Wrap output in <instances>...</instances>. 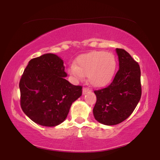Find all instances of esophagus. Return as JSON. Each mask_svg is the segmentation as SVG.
<instances>
[{"instance_id":"34e87169","label":"esophagus","mask_w":160,"mask_h":160,"mask_svg":"<svg viewBox=\"0 0 160 160\" xmlns=\"http://www.w3.org/2000/svg\"><path fill=\"white\" fill-rule=\"evenodd\" d=\"M91 89H89V88H86V87H83V89H82V94L85 95L86 93L88 92H90Z\"/></svg>"}]
</instances>
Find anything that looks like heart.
Returning <instances> with one entry per match:
<instances>
[{
  "label": "heart",
  "mask_w": 160,
  "mask_h": 160,
  "mask_svg": "<svg viewBox=\"0 0 160 160\" xmlns=\"http://www.w3.org/2000/svg\"><path fill=\"white\" fill-rule=\"evenodd\" d=\"M117 61L111 52H91L79 56L76 65H70L68 71L74 79L82 80L87 75L88 81L95 87L105 86L113 78Z\"/></svg>",
  "instance_id": "b5f03b06"
}]
</instances>
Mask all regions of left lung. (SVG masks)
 Segmentation results:
<instances>
[{"instance_id":"8db88e82","label":"left lung","mask_w":160,"mask_h":160,"mask_svg":"<svg viewBox=\"0 0 160 160\" xmlns=\"http://www.w3.org/2000/svg\"><path fill=\"white\" fill-rule=\"evenodd\" d=\"M120 68L113 81L104 89L95 90L97 101L93 108L95 119L113 126L128 118L141 96V69L138 63L125 49H116Z\"/></svg>"}]
</instances>
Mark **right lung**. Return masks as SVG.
I'll use <instances>...</instances> for the list:
<instances>
[{
	"label": "right lung",
	"instance_id": "add662e5",
	"mask_svg": "<svg viewBox=\"0 0 160 160\" xmlns=\"http://www.w3.org/2000/svg\"><path fill=\"white\" fill-rule=\"evenodd\" d=\"M64 62L47 53L32 58L20 79V104L32 121L56 126L67 117L71 104L82 95V86L65 80Z\"/></svg>",
	"mask_w": 160,
	"mask_h": 160
}]
</instances>
